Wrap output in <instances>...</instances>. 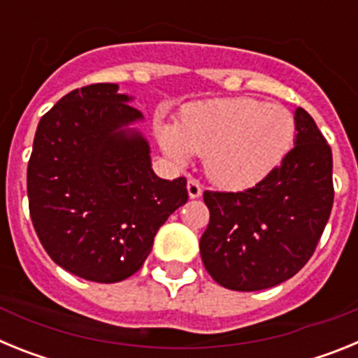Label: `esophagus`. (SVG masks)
<instances>
[{
    "label": "esophagus",
    "mask_w": 358,
    "mask_h": 358,
    "mask_svg": "<svg viewBox=\"0 0 358 358\" xmlns=\"http://www.w3.org/2000/svg\"><path fill=\"white\" fill-rule=\"evenodd\" d=\"M186 188H188V195H189V199H197V197H201V194H202V186H201V182L197 181V179H188V185H186Z\"/></svg>",
    "instance_id": "1"
}]
</instances>
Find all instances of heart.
Wrapping results in <instances>:
<instances>
[{
    "mask_svg": "<svg viewBox=\"0 0 358 358\" xmlns=\"http://www.w3.org/2000/svg\"><path fill=\"white\" fill-rule=\"evenodd\" d=\"M297 138L296 116L287 107L251 96H231L185 107L177 125L157 123L166 156L186 164L206 157L215 185L248 189L280 166Z\"/></svg>",
    "mask_w": 358,
    "mask_h": 358,
    "instance_id": "1",
    "label": "heart"
}]
</instances>
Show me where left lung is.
Listing matches in <instances>:
<instances>
[{
	"label": "left lung",
	"instance_id": "1",
	"mask_svg": "<svg viewBox=\"0 0 358 358\" xmlns=\"http://www.w3.org/2000/svg\"><path fill=\"white\" fill-rule=\"evenodd\" d=\"M287 159L245 192H204L210 224L201 258L218 285L255 292L290 280L305 267L334 206L331 148L305 109Z\"/></svg>",
	"mask_w": 358,
	"mask_h": 358
}]
</instances>
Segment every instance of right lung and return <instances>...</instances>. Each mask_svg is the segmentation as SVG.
<instances>
[{
	"label": "right lung",
	"instance_id": "obj_1",
	"mask_svg": "<svg viewBox=\"0 0 358 358\" xmlns=\"http://www.w3.org/2000/svg\"><path fill=\"white\" fill-rule=\"evenodd\" d=\"M118 84L62 96L37 125L28 161V206L43 248L87 281L116 283L140 271L157 229L188 201L185 177L161 179L143 115Z\"/></svg>",
	"mask_w": 358,
	"mask_h": 358
}]
</instances>
